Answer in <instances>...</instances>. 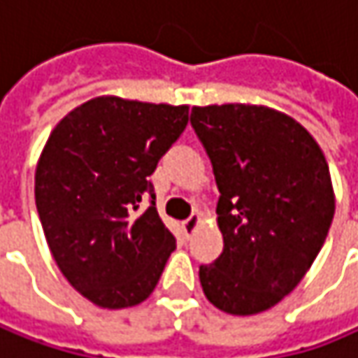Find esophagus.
Listing matches in <instances>:
<instances>
[{
	"mask_svg": "<svg viewBox=\"0 0 358 358\" xmlns=\"http://www.w3.org/2000/svg\"><path fill=\"white\" fill-rule=\"evenodd\" d=\"M199 220H201V217L197 216V214H192L187 220H183V230H185V234H187V236H192L193 230H195V228H197V224H199Z\"/></svg>",
	"mask_w": 358,
	"mask_h": 358,
	"instance_id": "34e87169",
	"label": "esophagus"
}]
</instances>
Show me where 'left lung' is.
I'll list each match as a JSON object with an SVG mask.
<instances>
[{"mask_svg":"<svg viewBox=\"0 0 358 358\" xmlns=\"http://www.w3.org/2000/svg\"><path fill=\"white\" fill-rule=\"evenodd\" d=\"M216 177L224 250L199 267L217 310L250 316L281 301L312 267L334 217L328 163L294 117L265 106L193 108Z\"/></svg>","mask_w":358,"mask_h":358,"instance_id":"left-lung-1","label":"left lung"}]
</instances>
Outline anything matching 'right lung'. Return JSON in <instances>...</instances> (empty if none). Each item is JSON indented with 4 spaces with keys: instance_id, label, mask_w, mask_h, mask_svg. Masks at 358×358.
Wrapping results in <instances>:
<instances>
[{
    "instance_id": "add662e5",
    "label": "right lung",
    "mask_w": 358,
    "mask_h": 358,
    "mask_svg": "<svg viewBox=\"0 0 358 358\" xmlns=\"http://www.w3.org/2000/svg\"><path fill=\"white\" fill-rule=\"evenodd\" d=\"M187 106L95 97L52 130L36 166V210L66 281L99 308L144 301L175 236L150 175L187 126Z\"/></svg>"
}]
</instances>
